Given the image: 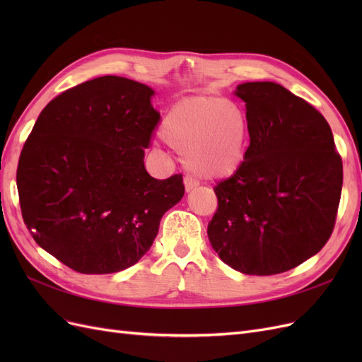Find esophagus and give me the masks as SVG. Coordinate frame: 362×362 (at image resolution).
<instances>
[{
	"instance_id": "1",
	"label": "esophagus",
	"mask_w": 362,
	"mask_h": 362,
	"mask_svg": "<svg viewBox=\"0 0 362 362\" xmlns=\"http://www.w3.org/2000/svg\"><path fill=\"white\" fill-rule=\"evenodd\" d=\"M184 185H185V192H192L196 185H198V181L187 175V177H184Z\"/></svg>"
}]
</instances>
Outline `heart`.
<instances>
[{
    "mask_svg": "<svg viewBox=\"0 0 362 362\" xmlns=\"http://www.w3.org/2000/svg\"><path fill=\"white\" fill-rule=\"evenodd\" d=\"M161 136L184 154V163L202 178L233 175L245 161L249 120L231 100L194 96L175 104L164 116Z\"/></svg>",
    "mask_w": 362,
    "mask_h": 362,
    "instance_id": "obj_1",
    "label": "heart"
}]
</instances>
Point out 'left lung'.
Returning <instances> with one entry per match:
<instances>
[{
    "label": "left lung",
    "mask_w": 362,
    "mask_h": 362,
    "mask_svg": "<svg viewBox=\"0 0 362 362\" xmlns=\"http://www.w3.org/2000/svg\"><path fill=\"white\" fill-rule=\"evenodd\" d=\"M250 145L233 177L217 182L206 234L221 259L245 275H276L329 240L343 187V163L329 124L272 81L238 84Z\"/></svg>",
    "instance_id": "left-lung-1"
}]
</instances>
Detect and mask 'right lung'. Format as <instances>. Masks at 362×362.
I'll return each instance as SVG.
<instances>
[{
  "instance_id": "obj_1",
  "label": "right lung",
  "mask_w": 362,
  "mask_h": 362,
  "mask_svg": "<svg viewBox=\"0 0 362 362\" xmlns=\"http://www.w3.org/2000/svg\"><path fill=\"white\" fill-rule=\"evenodd\" d=\"M154 90L105 75L43 108L21 152V211L35 242L86 275L125 270L157 237L163 214L184 196L182 175L156 180L145 148L160 113Z\"/></svg>"
}]
</instances>
